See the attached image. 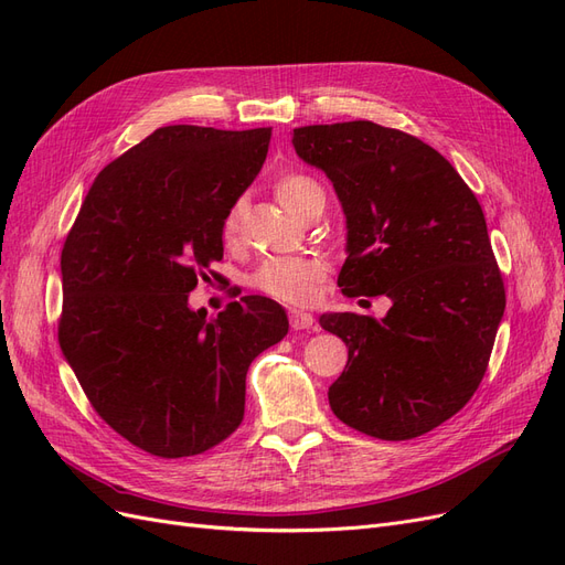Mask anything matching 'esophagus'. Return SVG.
Segmentation results:
<instances>
[{
	"label": "esophagus",
	"mask_w": 565,
	"mask_h": 565,
	"mask_svg": "<svg viewBox=\"0 0 565 565\" xmlns=\"http://www.w3.org/2000/svg\"><path fill=\"white\" fill-rule=\"evenodd\" d=\"M313 322H316V318L311 316V313H303V311H289V324H292L295 330H309V328H313Z\"/></svg>",
	"instance_id": "obj_1"
}]
</instances>
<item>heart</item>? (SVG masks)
I'll use <instances>...</instances> for the list:
<instances>
[{
	"label": "heart",
	"mask_w": 565,
	"mask_h": 565,
	"mask_svg": "<svg viewBox=\"0 0 565 565\" xmlns=\"http://www.w3.org/2000/svg\"><path fill=\"white\" fill-rule=\"evenodd\" d=\"M320 193L313 179L303 174H285L276 183V198L282 207L295 218L301 214L311 195ZM245 202L237 200L221 224V237L228 247L241 243L243 235ZM328 276V264L320 256H282V259H268L254 270L252 285L259 292L280 299L287 303H309L318 297V287Z\"/></svg>",
	"instance_id": "obj_1"
}]
</instances>
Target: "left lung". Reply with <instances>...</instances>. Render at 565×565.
<instances>
[{"mask_svg": "<svg viewBox=\"0 0 565 565\" xmlns=\"http://www.w3.org/2000/svg\"><path fill=\"white\" fill-rule=\"evenodd\" d=\"M292 143L332 181L347 216L341 292L391 299L382 320L320 316L349 347L328 391L332 413L374 438H417L469 403L504 316L481 204L438 150L398 129L311 125Z\"/></svg>", "mask_w": 565, "mask_h": 565, "instance_id": "left-lung-1", "label": "left lung"}]
</instances>
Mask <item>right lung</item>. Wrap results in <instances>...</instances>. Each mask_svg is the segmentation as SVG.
Wrapping results in <instances>:
<instances>
[{"label":"right lung","instance_id":"1","mask_svg":"<svg viewBox=\"0 0 565 565\" xmlns=\"http://www.w3.org/2000/svg\"><path fill=\"white\" fill-rule=\"evenodd\" d=\"M268 143L270 127H160L96 177L65 237L61 351L100 419L150 455L226 440L245 417L252 361L289 330L266 297L212 320L188 306Z\"/></svg>","mask_w":565,"mask_h":565}]
</instances>
